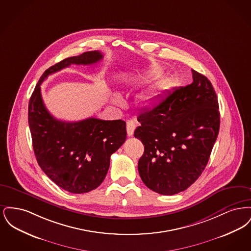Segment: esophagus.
<instances>
[{
    "mask_svg": "<svg viewBox=\"0 0 251 251\" xmlns=\"http://www.w3.org/2000/svg\"><path fill=\"white\" fill-rule=\"evenodd\" d=\"M135 130V123L132 120H127V133L129 136L133 134V131Z\"/></svg>",
    "mask_w": 251,
    "mask_h": 251,
    "instance_id": "esophagus-1",
    "label": "esophagus"
}]
</instances>
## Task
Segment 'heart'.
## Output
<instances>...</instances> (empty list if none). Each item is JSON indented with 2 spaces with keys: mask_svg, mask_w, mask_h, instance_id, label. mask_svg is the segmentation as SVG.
Segmentation results:
<instances>
[{
  "mask_svg": "<svg viewBox=\"0 0 251 251\" xmlns=\"http://www.w3.org/2000/svg\"><path fill=\"white\" fill-rule=\"evenodd\" d=\"M150 99H151V97H148V98H147V100H150ZM118 100H119V99H118Z\"/></svg>",
  "mask_w": 251,
  "mask_h": 251,
  "instance_id": "b5f03b06",
  "label": "heart"
}]
</instances>
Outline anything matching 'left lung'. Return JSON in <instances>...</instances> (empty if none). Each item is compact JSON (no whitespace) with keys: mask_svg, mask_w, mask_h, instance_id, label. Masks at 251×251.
<instances>
[{"mask_svg":"<svg viewBox=\"0 0 251 251\" xmlns=\"http://www.w3.org/2000/svg\"><path fill=\"white\" fill-rule=\"evenodd\" d=\"M193 83L175 88L140 113L134 137L144 145L138 171L148 188L171 196L201 175L218 135L220 114L211 82L192 70Z\"/></svg>","mask_w":251,"mask_h":251,"instance_id":"obj_1","label":"left lung"}]
</instances>
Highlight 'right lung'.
I'll list each match as a JSON object with an SVG mask.
<instances>
[{"label": "right lung", "mask_w": 251, "mask_h": 251, "mask_svg": "<svg viewBox=\"0 0 251 251\" xmlns=\"http://www.w3.org/2000/svg\"><path fill=\"white\" fill-rule=\"evenodd\" d=\"M102 57L99 50H92L51 66L40 77L29 100L28 122L36 161L55 184L73 194L94 190L103 181L110 157L126 140V122L95 118L76 122L56 120L44 105L40 84L72 64L91 65Z\"/></svg>", "instance_id": "add662e5"}]
</instances>
